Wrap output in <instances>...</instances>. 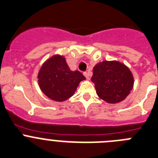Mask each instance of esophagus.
Masks as SVG:
<instances>
[{
  "label": "esophagus",
  "mask_w": 158,
  "mask_h": 158,
  "mask_svg": "<svg viewBox=\"0 0 158 158\" xmlns=\"http://www.w3.org/2000/svg\"><path fill=\"white\" fill-rule=\"evenodd\" d=\"M83 75H84L85 76V77L86 78V79H89V72H84V73H83Z\"/></svg>",
  "instance_id": "1"
}]
</instances>
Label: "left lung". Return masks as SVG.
Instances as JSON below:
<instances>
[{"mask_svg": "<svg viewBox=\"0 0 158 158\" xmlns=\"http://www.w3.org/2000/svg\"><path fill=\"white\" fill-rule=\"evenodd\" d=\"M91 82L98 96L109 104L124 100L134 86V77L124 64L117 60H103L93 69Z\"/></svg>", "mask_w": 158, "mask_h": 158, "instance_id": "8db88e82", "label": "left lung"}]
</instances>
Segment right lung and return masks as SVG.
I'll use <instances>...</instances> for the list:
<instances>
[{
    "label": "right lung",
    "instance_id": "1",
    "mask_svg": "<svg viewBox=\"0 0 158 158\" xmlns=\"http://www.w3.org/2000/svg\"><path fill=\"white\" fill-rule=\"evenodd\" d=\"M86 79L79 71H72L64 56L55 54L47 59L38 74V86L49 99L64 102L76 92L79 82Z\"/></svg>",
    "mask_w": 158,
    "mask_h": 158
}]
</instances>
